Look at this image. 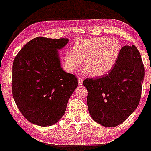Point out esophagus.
Returning <instances> with one entry per match:
<instances>
[{
    "mask_svg": "<svg viewBox=\"0 0 151 151\" xmlns=\"http://www.w3.org/2000/svg\"><path fill=\"white\" fill-rule=\"evenodd\" d=\"M78 83L79 86H81L83 84V78L81 76H78Z\"/></svg>",
    "mask_w": 151,
    "mask_h": 151,
    "instance_id": "1",
    "label": "esophagus"
}]
</instances>
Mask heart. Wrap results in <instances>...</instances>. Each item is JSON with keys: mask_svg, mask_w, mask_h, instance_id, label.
I'll return each mask as SVG.
<instances>
[{"mask_svg": "<svg viewBox=\"0 0 151 151\" xmlns=\"http://www.w3.org/2000/svg\"><path fill=\"white\" fill-rule=\"evenodd\" d=\"M121 52V44L116 39L94 38L79 40L74 45L73 52L64 58L70 72L77 70L83 61L82 69L88 75L98 77L108 73L114 67Z\"/></svg>", "mask_w": 151, "mask_h": 151, "instance_id": "heart-1", "label": "heart"}]
</instances>
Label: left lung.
I'll list each match as a JSON object with an SVG mask.
<instances>
[{"mask_svg": "<svg viewBox=\"0 0 151 151\" xmlns=\"http://www.w3.org/2000/svg\"><path fill=\"white\" fill-rule=\"evenodd\" d=\"M144 78V67L137 47L124 46L108 73L84 80L93 119L106 127L124 122L139 104Z\"/></svg>", "mask_w": 151, "mask_h": 151, "instance_id": "obj_1", "label": "left lung"}]
</instances>
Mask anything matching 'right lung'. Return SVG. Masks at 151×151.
<instances>
[{
    "instance_id": "obj_1",
    "label": "right lung",
    "mask_w": 151,
    "mask_h": 151,
    "mask_svg": "<svg viewBox=\"0 0 151 151\" xmlns=\"http://www.w3.org/2000/svg\"><path fill=\"white\" fill-rule=\"evenodd\" d=\"M67 38L37 37L28 42L14 58L12 94L22 115L34 124H55L65 114L78 79L61 67L58 51Z\"/></svg>"
}]
</instances>
